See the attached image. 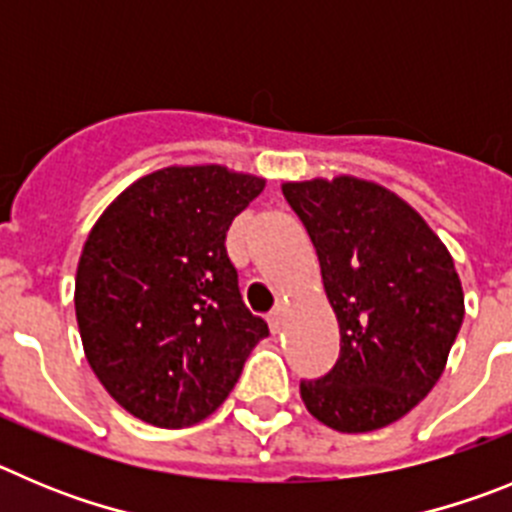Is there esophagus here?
Returning a JSON list of instances; mask_svg holds the SVG:
<instances>
[{
  "instance_id": "34e87169",
  "label": "esophagus",
  "mask_w": 512,
  "mask_h": 512,
  "mask_svg": "<svg viewBox=\"0 0 512 512\" xmlns=\"http://www.w3.org/2000/svg\"><path fill=\"white\" fill-rule=\"evenodd\" d=\"M267 321H270V329H273L275 334H278V331L283 329V324H285V303H278V306H275L273 311H270Z\"/></svg>"
}]
</instances>
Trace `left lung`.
Masks as SVG:
<instances>
[{
    "label": "left lung",
    "instance_id": "8db88e82",
    "mask_svg": "<svg viewBox=\"0 0 512 512\" xmlns=\"http://www.w3.org/2000/svg\"><path fill=\"white\" fill-rule=\"evenodd\" d=\"M319 255L339 321V359L301 382L308 413L342 434H365L416 408L446 367L464 319L449 250L413 206L352 176L283 183Z\"/></svg>",
    "mask_w": 512,
    "mask_h": 512
}]
</instances>
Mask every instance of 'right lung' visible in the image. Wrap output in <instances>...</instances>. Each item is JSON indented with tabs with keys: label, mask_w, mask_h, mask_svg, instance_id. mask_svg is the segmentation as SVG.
Wrapping results in <instances>:
<instances>
[{
	"label": "right lung",
	"mask_w": 512,
	"mask_h": 512,
	"mask_svg": "<svg viewBox=\"0 0 512 512\" xmlns=\"http://www.w3.org/2000/svg\"><path fill=\"white\" fill-rule=\"evenodd\" d=\"M265 181L224 165H170L124 188L76 270L86 359L124 411L160 428L204 421L270 334L242 301L224 247Z\"/></svg>",
	"instance_id": "obj_1"
}]
</instances>
